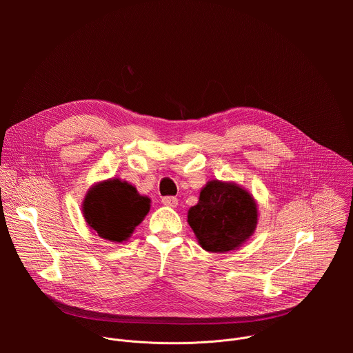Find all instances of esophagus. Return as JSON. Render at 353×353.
<instances>
[{
	"instance_id": "obj_1",
	"label": "esophagus",
	"mask_w": 353,
	"mask_h": 353,
	"mask_svg": "<svg viewBox=\"0 0 353 353\" xmlns=\"http://www.w3.org/2000/svg\"><path fill=\"white\" fill-rule=\"evenodd\" d=\"M162 204L165 207H169V208H176L177 204H179V201H177L176 196H163L162 198Z\"/></svg>"
}]
</instances>
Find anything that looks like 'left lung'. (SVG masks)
I'll return each instance as SVG.
<instances>
[{"mask_svg":"<svg viewBox=\"0 0 353 353\" xmlns=\"http://www.w3.org/2000/svg\"><path fill=\"white\" fill-rule=\"evenodd\" d=\"M187 218L201 247L210 253H228L253 236L259 211L247 190L236 183L211 180Z\"/></svg>","mask_w":353,"mask_h":353,"instance_id":"obj_1","label":"left lung"}]
</instances>
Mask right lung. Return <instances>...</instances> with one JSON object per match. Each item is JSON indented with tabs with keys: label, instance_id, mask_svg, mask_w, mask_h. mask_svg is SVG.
Segmentation results:
<instances>
[{
	"label": "right lung",
	"instance_id": "1",
	"mask_svg": "<svg viewBox=\"0 0 353 353\" xmlns=\"http://www.w3.org/2000/svg\"><path fill=\"white\" fill-rule=\"evenodd\" d=\"M150 199L120 179L100 181L89 188L82 212L88 226L102 239L123 243L143 221Z\"/></svg>",
	"mask_w": 353,
	"mask_h": 353
}]
</instances>
